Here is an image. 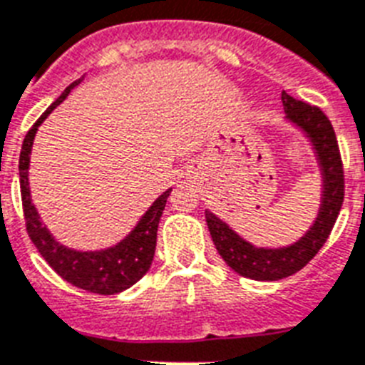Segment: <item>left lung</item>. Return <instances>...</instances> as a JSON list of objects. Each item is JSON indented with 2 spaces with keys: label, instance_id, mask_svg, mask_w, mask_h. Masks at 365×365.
I'll list each match as a JSON object with an SVG mask.
<instances>
[{
  "label": "left lung",
  "instance_id": "1",
  "mask_svg": "<svg viewBox=\"0 0 365 365\" xmlns=\"http://www.w3.org/2000/svg\"><path fill=\"white\" fill-rule=\"evenodd\" d=\"M282 102L287 115L285 119L308 138L321 170V207L312 227L297 242L284 248H257L235 233L224 220H220L210 210H205L210 237L222 259L237 274L257 282L284 279L304 269L327 242L345 195L343 164L332 123L317 106L297 101L285 91L282 93Z\"/></svg>",
  "mask_w": 365,
  "mask_h": 365
}]
</instances>
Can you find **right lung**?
Wrapping results in <instances>:
<instances>
[{"label": "right lung", "instance_id": "right-lung-1", "mask_svg": "<svg viewBox=\"0 0 365 365\" xmlns=\"http://www.w3.org/2000/svg\"><path fill=\"white\" fill-rule=\"evenodd\" d=\"M81 81H72L71 86L61 93V96L48 108L38 121L29 128L24 138L22 150H20V192H22V207L26 216V230L31 242L37 246L38 254L46 259V263L61 276L65 282L76 285V287L96 294H115L121 293L145 276L150 269L153 257L156 248V231L158 222L164 212L165 201L170 197L171 188H168L162 195H158L155 203L150 205L147 212L135 224L134 230L126 235L121 242L110 246L106 250H96V252H78V250L67 248L57 242L52 233L42 224L41 216L31 201V190H29V155H31L33 140L37 134L41 123L52 113L68 93Z\"/></svg>", "mask_w": 365, "mask_h": 365}]
</instances>
